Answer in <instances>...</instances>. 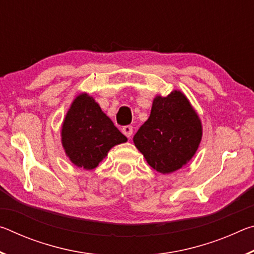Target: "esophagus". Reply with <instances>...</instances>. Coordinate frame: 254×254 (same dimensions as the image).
I'll return each instance as SVG.
<instances>
[{
  "instance_id": "34e87169",
  "label": "esophagus",
  "mask_w": 254,
  "mask_h": 254,
  "mask_svg": "<svg viewBox=\"0 0 254 254\" xmlns=\"http://www.w3.org/2000/svg\"><path fill=\"white\" fill-rule=\"evenodd\" d=\"M122 132H123L124 135L127 136L128 139H130V137L132 136V133H133V127H132L131 126L123 127H122Z\"/></svg>"
}]
</instances>
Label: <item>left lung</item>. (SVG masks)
I'll list each match as a JSON object with an SVG mask.
<instances>
[{"label": "left lung", "instance_id": "left-lung-1", "mask_svg": "<svg viewBox=\"0 0 254 254\" xmlns=\"http://www.w3.org/2000/svg\"><path fill=\"white\" fill-rule=\"evenodd\" d=\"M203 136V126L183 92L153 98L151 113L133 136L136 149L160 174L183 168L195 156Z\"/></svg>", "mask_w": 254, "mask_h": 254}]
</instances>
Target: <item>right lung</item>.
I'll use <instances>...</instances> for the list:
<instances>
[{
  "label": "right lung",
  "instance_id": "obj_1",
  "mask_svg": "<svg viewBox=\"0 0 254 254\" xmlns=\"http://www.w3.org/2000/svg\"><path fill=\"white\" fill-rule=\"evenodd\" d=\"M62 144L78 168H96L110 150L127 139L87 93L72 101L62 126Z\"/></svg>",
  "mask_w": 254,
  "mask_h": 254
}]
</instances>
